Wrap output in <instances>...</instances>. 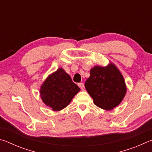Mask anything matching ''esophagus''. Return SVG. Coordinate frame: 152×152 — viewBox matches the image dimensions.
Segmentation results:
<instances>
[{"label": "esophagus", "mask_w": 152, "mask_h": 152, "mask_svg": "<svg viewBox=\"0 0 152 152\" xmlns=\"http://www.w3.org/2000/svg\"><path fill=\"white\" fill-rule=\"evenodd\" d=\"M78 86L80 87V88L82 90H83L84 89V84H83V83H78Z\"/></svg>", "instance_id": "34e87169"}]
</instances>
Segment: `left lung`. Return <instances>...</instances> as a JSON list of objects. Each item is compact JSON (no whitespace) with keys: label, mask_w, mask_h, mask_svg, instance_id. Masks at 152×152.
I'll use <instances>...</instances> for the list:
<instances>
[{"label":"left lung","mask_w":152,"mask_h":152,"mask_svg":"<svg viewBox=\"0 0 152 152\" xmlns=\"http://www.w3.org/2000/svg\"><path fill=\"white\" fill-rule=\"evenodd\" d=\"M94 103L102 109L110 110L117 107L126 94L127 86L117 67L112 62L107 66H95L84 84Z\"/></svg>","instance_id":"8db88e82"}]
</instances>
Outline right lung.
I'll return each mask as SVG.
<instances>
[{"instance_id":"1","label":"right lung","mask_w":152,"mask_h":152,"mask_svg":"<svg viewBox=\"0 0 152 152\" xmlns=\"http://www.w3.org/2000/svg\"><path fill=\"white\" fill-rule=\"evenodd\" d=\"M80 91L70 75L60 68L47 77L40 87L39 92L46 106L59 111L68 106Z\"/></svg>"}]
</instances>
